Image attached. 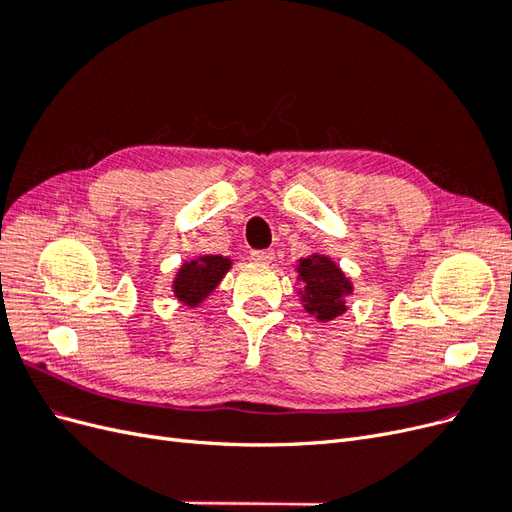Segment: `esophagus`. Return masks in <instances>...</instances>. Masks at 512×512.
<instances>
[{"label":"esophagus","mask_w":512,"mask_h":512,"mask_svg":"<svg viewBox=\"0 0 512 512\" xmlns=\"http://www.w3.org/2000/svg\"><path fill=\"white\" fill-rule=\"evenodd\" d=\"M275 258L273 250H254L252 252V260L260 262V265H267V262H271Z\"/></svg>","instance_id":"obj_1"}]
</instances>
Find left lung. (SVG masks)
<instances>
[{"instance_id":"8db88e82","label":"left lung","mask_w":512,"mask_h":512,"mask_svg":"<svg viewBox=\"0 0 512 512\" xmlns=\"http://www.w3.org/2000/svg\"><path fill=\"white\" fill-rule=\"evenodd\" d=\"M299 280L303 282V301L307 312L320 320H333L344 314V297L352 290L346 275L327 256L299 260Z\"/></svg>"}]
</instances>
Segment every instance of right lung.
Wrapping results in <instances>:
<instances>
[{"instance_id":"1","label":"right lung","mask_w":512,"mask_h":512,"mask_svg":"<svg viewBox=\"0 0 512 512\" xmlns=\"http://www.w3.org/2000/svg\"><path fill=\"white\" fill-rule=\"evenodd\" d=\"M228 267L230 260L222 256H203L185 262L175 280V294L188 305L200 303L218 286Z\"/></svg>"}]
</instances>
